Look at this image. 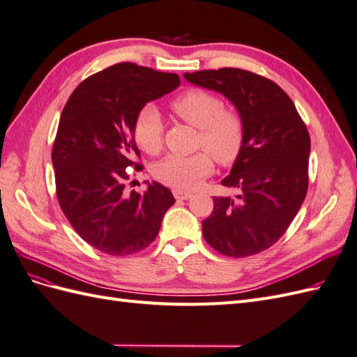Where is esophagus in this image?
<instances>
[{
  "mask_svg": "<svg viewBox=\"0 0 357 357\" xmlns=\"http://www.w3.org/2000/svg\"><path fill=\"white\" fill-rule=\"evenodd\" d=\"M173 196H175V197L179 199V200H187V199H190L193 195H191L190 191H184V190L175 188V190H173Z\"/></svg>",
  "mask_w": 357,
  "mask_h": 357,
  "instance_id": "1",
  "label": "esophagus"
}]
</instances>
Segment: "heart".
<instances>
[{
	"instance_id": "b5f03b06",
	"label": "heart",
	"mask_w": 357,
	"mask_h": 357,
	"mask_svg": "<svg viewBox=\"0 0 357 357\" xmlns=\"http://www.w3.org/2000/svg\"><path fill=\"white\" fill-rule=\"evenodd\" d=\"M170 107L182 121L199 128L197 144L218 162L227 166L238 160L245 140L244 121L235 109L225 108L220 98L204 89H188L173 99ZM162 132L160 112L153 105H144L134 122L137 146L146 153H158L162 148ZM208 154L169 155L155 166L153 175L170 187L191 190L213 172L214 164Z\"/></svg>"
}]
</instances>
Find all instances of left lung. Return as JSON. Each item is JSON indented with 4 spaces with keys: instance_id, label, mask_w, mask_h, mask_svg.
Returning a JSON list of instances; mask_svg holds the SVG:
<instances>
[{
    "instance_id": "obj_1",
    "label": "left lung",
    "mask_w": 357,
    "mask_h": 357,
    "mask_svg": "<svg viewBox=\"0 0 357 357\" xmlns=\"http://www.w3.org/2000/svg\"><path fill=\"white\" fill-rule=\"evenodd\" d=\"M184 77L229 99L245 126L244 148L222 181L238 195L213 197V213L202 222L204 238L225 257L245 258L267 250L287 232L306 197V125L291 98L266 77L236 68Z\"/></svg>"
}]
</instances>
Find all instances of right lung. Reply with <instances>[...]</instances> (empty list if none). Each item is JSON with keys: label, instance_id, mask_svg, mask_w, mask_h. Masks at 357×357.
I'll list each match as a JSON object with an SVG mask.
<instances>
[{"label": "right lung", "instance_id": "1", "mask_svg": "<svg viewBox=\"0 0 357 357\" xmlns=\"http://www.w3.org/2000/svg\"><path fill=\"white\" fill-rule=\"evenodd\" d=\"M179 83L176 74L117 63L86 78L63 108L52 146L57 199L77 234L99 252L126 257L146 249L175 204L158 182L130 195L125 184L128 167L142 169L134 161L137 114Z\"/></svg>", "mask_w": 357, "mask_h": 357}]
</instances>
